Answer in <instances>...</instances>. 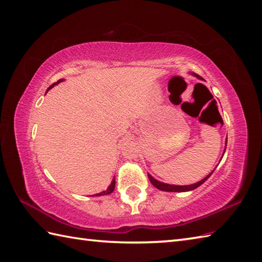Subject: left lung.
<instances>
[{"instance_id": "obj_1", "label": "left lung", "mask_w": 262, "mask_h": 262, "mask_svg": "<svg viewBox=\"0 0 262 262\" xmlns=\"http://www.w3.org/2000/svg\"><path fill=\"white\" fill-rule=\"evenodd\" d=\"M193 75L196 76V77H198V79H202V77H200L199 75H197V74H194L193 73ZM211 173H213V172H211ZM211 173H209L207 177L206 178H204L203 180H200L199 182H197V183H193V185H189V186H174V185H168V183H163V182H160V181H158V180H155L154 178L152 177V176H149L148 174V179H149V181H151V183L152 185L155 187V188H158V189H160V190H163V191H170V192H183V191H190V190H193V189H196V188H198L199 186H202L203 183L208 179V178L211 176Z\"/></svg>"}]
</instances>
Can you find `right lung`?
<instances>
[{"label":"right lung","mask_w":262,"mask_h":262,"mask_svg":"<svg viewBox=\"0 0 262 262\" xmlns=\"http://www.w3.org/2000/svg\"><path fill=\"white\" fill-rule=\"evenodd\" d=\"M60 81H63V80H59V81H57V83H54V84H52L51 86H49L48 89H47V91L49 90V89H52L54 85H56V84H58V83L60 82ZM115 179L111 181V183H110V186L107 188V190H104V191H102V192H99V193H97V194H94V196H104V194H109V193H111L114 191V189H115Z\"/></svg>","instance_id":"obj_1"}]
</instances>
